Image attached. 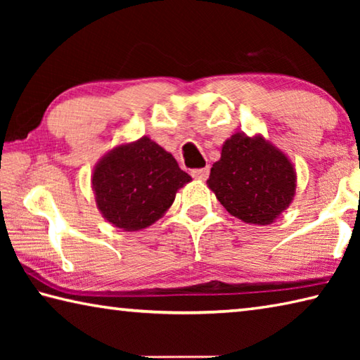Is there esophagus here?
Masks as SVG:
<instances>
[{"label":"esophagus","mask_w":360,"mask_h":360,"mask_svg":"<svg viewBox=\"0 0 360 360\" xmlns=\"http://www.w3.org/2000/svg\"><path fill=\"white\" fill-rule=\"evenodd\" d=\"M191 174H192V178H195V179H198V181H206V179H208V176H210V167H205V168H195V169H192Z\"/></svg>","instance_id":"34e87169"}]
</instances>
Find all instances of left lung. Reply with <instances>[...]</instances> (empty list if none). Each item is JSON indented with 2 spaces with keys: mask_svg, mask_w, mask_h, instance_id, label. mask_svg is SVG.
<instances>
[{
  "mask_svg": "<svg viewBox=\"0 0 360 360\" xmlns=\"http://www.w3.org/2000/svg\"><path fill=\"white\" fill-rule=\"evenodd\" d=\"M230 214L248 224H271L295 193V172L281 150L243 133L227 139L206 181Z\"/></svg>",
  "mask_w": 360,
  "mask_h": 360,
  "instance_id": "8db88e82",
  "label": "left lung"
}]
</instances>
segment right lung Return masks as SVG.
<instances>
[{
	"label": "right lung",
	"instance_id": "add662e5",
	"mask_svg": "<svg viewBox=\"0 0 360 360\" xmlns=\"http://www.w3.org/2000/svg\"><path fill=\"white\" fill-rule=\"evenodd\" d=\"M191 179L172 154L141 138L109 152L96 165L92 184L101 214L115 227L135 231L155 222Z\"/></svg>",
	"mask_w": 360,
	"mask_h": 360
}]
</instances>
